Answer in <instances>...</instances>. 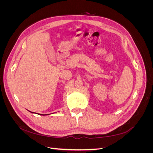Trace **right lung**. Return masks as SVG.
Wrapping results in <instances>:
<instances>
[{
  "label": "right lung",
  "instance_id": "1",
  "mask_svg": "<svg viewBox=\"0 0 153 153\" xmlns=\"http://www.w3.org/2000/svg\"><path fill=\"white\" fill-rule=\"evenodd\" d=\"M40 115H41V114H40ZM41 115H42V114H41Z\"/></svg>",
  "mask_w": 153,
  "mask_h": 153
}]
</instances>
